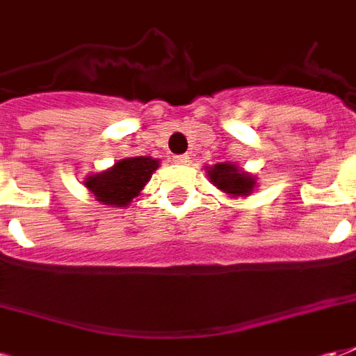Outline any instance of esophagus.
<instances>
[{
    "mask_svg": "<svg viewBox=\"0 0 356 356\" xmlns=\"http://www.w3.org/2000/svg\"><path fill=\"white\" fill-rule=\"evenodd\" d=\"M176 165H188L189 163V155H175V159H172Z\"/></svg>",
    "mask_w": 356,
    "mask_h": 356,
    "instance_id": "1",
    "label": "esophagus"
}]
</instances>
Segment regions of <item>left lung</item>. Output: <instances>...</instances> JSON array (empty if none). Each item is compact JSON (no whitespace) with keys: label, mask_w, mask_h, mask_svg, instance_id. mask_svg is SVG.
Listing matches in <instances>:
<instances>
[{"label":"left lung","mask_w":356,"mask_h":356,"mask_svg":"<svg viewBox=\"0 0 356 356\" xmlns=\"http://www.w3.org/2000/svg\"><path fill=\"white\" fill-rule=\"evenodd\" d=\"M210 181L229 195H248L254 188V178L250 175L241 172L235 165L229 163H220L209 168Z\"/></svg>","instance_id":"1"}]
</instances>
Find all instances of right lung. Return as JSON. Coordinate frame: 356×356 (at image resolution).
Segmentation results:
<instances>
[{
  "mask_svg": "<svg viewBox=\"0 0 356 356\" xmlns=\"http://www.w3.org/2000/svg\"><path fill=\"white\" fill-rule=\"evenodd\" d=\"M159 167V161L152 157H132L115 163V167L89 176L85 186L92 191L96 201L113 207H127L140 189L152 178L153 170Z\"/></svg>",
  "mask_w": 356,
  "mask_h": 356,
  "instance_id": "obj_1",
  "label": "right lung"
}]
</instances>
